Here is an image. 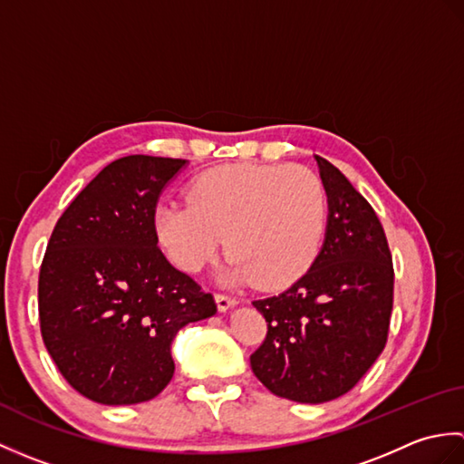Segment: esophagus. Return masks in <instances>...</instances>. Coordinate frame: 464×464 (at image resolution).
Wrapping results in <instances>:
<instances>
[{
  "label": "esophagus",
  "instance_id": "esophagus-1",
  "mask_svg": "<svg viewBox=\"0 0 464 464\" xmlns=\"http://www.w3.org/2000/svg\"><path fill=\"white\" fill-rule=\"evenodd\" d=\"M215 303H217V309H219L221 313H225V311H229L231 307H235V301L233 297H227V295H221V293H217L215 295Z\"/></svg>",
  "mask_w": 464,
  "mask_h": 464
}]
</instances>
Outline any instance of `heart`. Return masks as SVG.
I'll list each match as a JSON object with an SVG mask.
<instances>
[{"label": "heart", "instance_id": "obj_1", "mask_svg": "<svg viewBox=\"0 0 464 464\" xmlns=\"http://www.w3.org/2000/svg\"><path fill=\"white\" fill-rule=\"evenodd\" d=\"M327 197L321 179L297 165H221L195 177L189 203L155 209L163 251L187 273L227 247V283L283 289L307 271L324 237Z\"/></svg>", "mask_w": 464, "mask_h": 464}]
</instances>
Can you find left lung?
Masks as SVG:
<instances>
[{"label": "left lung", "mask_w": 464, "mask_h": 464, "mask_svg": "<svg viewBox=\"0 0 464 464\" xmlns=\"http://www.w3.org/2000/svg\"><path fill=\"white\" fill-rule=\"evenodd\" d=\"M327 193L323 247L287 291L253 301L267 337L251 369L273 395L319 405L349 392L379 359L392 311V257L377 213L314 155Z\"/></svg>", "instance_id": "1"}]
</instances>
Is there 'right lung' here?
I'll list each match as a JSON object with an SVG mask.
<instances>
[{
  "instance_id": "add662e5",
  "label": "right lung",
  "mask_w": 464,
  "mask_h": 464,
  "mask_svg": "<svg viewBox=\"0 0 464 464\" xmlns=\"http://www.w3.org/2000/svg\"><path fill=\"white\" fill-rule=\"evenodd\" d=\"M185 160L127 155L59 217L39 271L45 349L80 395L151 401L169 384L171 343L217 304L157 247L155 207Z\"/></svg>"
}]
</instances>
